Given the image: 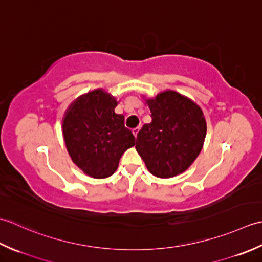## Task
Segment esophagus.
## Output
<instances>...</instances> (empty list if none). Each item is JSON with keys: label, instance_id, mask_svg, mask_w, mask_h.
Here are the masks:
<instances>
[{"label": "esophagus", "instance_id": "obj_1", "mask_svg": "<svg viewBox=\"0 0 262 262\" xmlns=\"http://www.w3.org/2000/svg\"><path fill=\"white\" fill-rule=\"evenodd\" d=\"M139 130H140V127H136V129H133V135H135V137L137 138V136H138V133H139Z\"/></svg>", "mask_w": 262, "mask_h": 262}]
</instances>
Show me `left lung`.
Returning a JSON list of instances; mask_svg holds the SVG:
<instances>
[{
    "label": "left lung",
    "mask_w": 262,
    "mask_h": 262,
    "mask_svg": "<svg viewBox=\"0 0 262 262\" xmlns=\"http://www.w3.org/2000/svg\"><path fill=\"white\" fill-rule=\"evenodd\" d=\"M151 122L137 136L136 149L149 172L170 179L188 169L204 147L207 123L200 106L174 90L147 98Z\"/></svg>",
    "instance_id": "8db88e82"
}]
</instances>
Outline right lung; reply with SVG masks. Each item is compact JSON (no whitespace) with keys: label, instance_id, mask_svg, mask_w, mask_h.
Listing matches in <instances>:
<instances>
[{"label":"right lung","instance_id":"1","mask_svg":"<svg viewBox=\"0 0 262 262\" xmlns=\"http://www.w3.org/2000/svg\"><path fill=\"white\" fill-rule=\"evenodd\" d=\"M119 104L103 88L79 96L69 105L62 120V132L72 162L94 179L114 174L126 149L136 145L124 115L116 114Z\"/></svg>","mask_w":262,"mask_h":262}]
</instances>
